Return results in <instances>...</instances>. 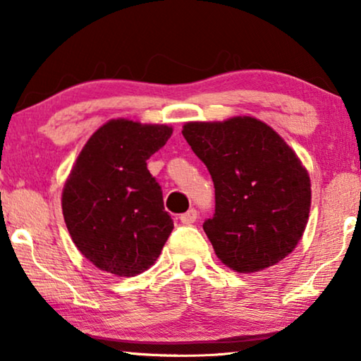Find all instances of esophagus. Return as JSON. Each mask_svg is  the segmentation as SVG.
I'll use <instances>...</instances> for the list:
<instances>
[{
    "mask_svg": "<svg viewBox=\"0 0 361 361\" xmlns=\"http://www.w3.org/2000/svg\"><path fill=\"white\" fill-rule=\"evenodd\" d=\"M179 219H180V221H182V224H184V225H192V224H194V221L197 220V210H195V209L187 210L185 214H182V215L179 216Z\"/></svg>",
    "mask_w": 361,
    "mask_h": 361,
    "instance_id": "obj_1",
    "label": "esophagus"
}]
</instances>
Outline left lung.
Returning <instances> with one entry per match:
<instances>
[{"label":"left lung","instance_id":"left-lung-1","mask_svg":"<svg viewBox=\"0 0 361 361\" xmlns=\"http://www.w3.org/2000/svg\"><path fill=\"white\" fill-rule=\"evenodd\" d=\"M182 135L214 180L215 214L204 230L221 263L255 273L284 259L310 210V179L295 152L251 116L190 121Z\"/></svg>","mask_w":361,"mask_h":361}]
</instances>
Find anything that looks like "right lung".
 I'll list each match as a JSON object with an SVG mask.
<instances>
[{
  "label": "right lung",
  "instance_id": "right-lung-1",
  "mask_svg": "<svg viewBox=\"0 0 361 361\" xmlns=\"http://www.w3.org/2000/svg\"><path fill=\"white\" fill-rule=\"evenodd\" d=\"M172 135L167 125L110 120L93 133L62 192L78 251L106 273L130 278L154 264L174 221L147 159Z\"/></svg>",
  "mask_w": 361,
  "mask_h": 361
}]
</instances>
